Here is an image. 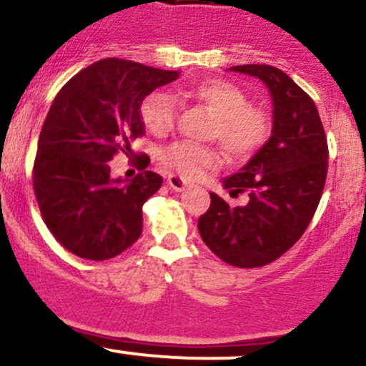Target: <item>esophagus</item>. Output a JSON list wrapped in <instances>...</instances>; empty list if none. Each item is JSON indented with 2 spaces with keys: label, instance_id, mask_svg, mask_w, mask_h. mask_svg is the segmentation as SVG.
Wrapping results in <instances>:
<instances>
[{
  "label": "esophagus",
  "instance_id": "obj_1",
  "mask_svg": "<svg viewBox=\"0 0 366 366\" xmlns=\"http://www.w3.org/2000/svg\"><path fill=\"white\" fill-rule=\"evenodd\" d=\"M167 184H169V188H172V190L183 192L184 187H187V182H184L183 178H179V176L171 174L169 178H167Z\"/></svg>",
  "mask_w": 366,
  "mask_h": 366
}]
</instances>
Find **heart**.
<instances>
[{
	"label": "heart",
	"mask_w": 366,
	"mask_h": 366,
	"mask_svg": "<svg viewBox=\"0 0 366 366\" xmlns=\"http://www.w3.org/2000/svg\"><path fill=\"white\" fill-rule=\"evenodd\" d=\"M183 94L214 114L211 138H216L232 159H249L268 142L272 134L269 116L259 107L249 105L247 94L233 83L223 79L202 81L190 86ZM139 117L150 133L159 137L167 134L176 122L174 98L166 92L150 93L142 102ZM161 159L179 174L197 178L216 166L217 152L209 145L176 142L162 150Z\"/></svg>",
	"instance_id": "b5f03b06"
}]
</instances>
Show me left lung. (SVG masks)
<instances>
[{"instance_id":"left-lung-1","label":"left lung","mask_w":366,"mask_h":366,"mask_svg":"<svg viewBox=\"0 0 366 366\" xmlns=\"http://www.w3.org/2000/svg\"><path fill=\"white\" fill-rule=\"evenodd\" d=\"M229 71L259 77L273 98L272 138L247 166L224 178L229 195L247 194L232 207L211 194L199 217L204 244L237 268H259L285 254L313 219L328 169V145L313 98L272 65H235Z\"/></svg>"}]
</instances>
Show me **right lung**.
Wrapping results in <instances>:
<instances>
[{
	"label": "right lung",
	"instance_id": "right-lung-1",
	"mask_svg": "<svg viewBox=\"0 0 366 366\" xmlns=\"http://www.w3.org/2000/svg\"><path fill=\"white\" fill-rule=\"evenodd\" d=\"M178 79L138 61L105 59L61 86L41 128L32 187L41 216L69 252L105 261L142 235V207L161 188L162 176L143 171L150 157L138 154L139 174L129 183L110 178L109 161L131 152L145 134L139 107L159 86Z\"/></svg>",
	"mask_w": 366,
	"mask_h": 366
}]
</instances>
